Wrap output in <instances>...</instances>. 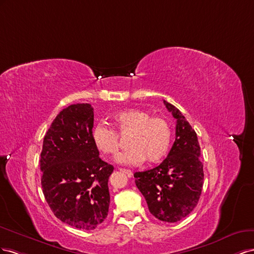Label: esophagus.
Segmentation results:
<instances>
[{
  "mask_svg": "<svg viewBox=\"0 0 254 254\" xmlns=\"http://www.w3.org/2000/svg\"><path fill=\"white\" fill-rule=\"evenodd\" d=\"M119 171H120V172H122V173H125V175H127V177H132V176H133V172H132L131 170H128V169L119 168Z\"/></svg>",
  "mask_w": 254,
  "mask_h": 254,
  "instance_id": "esophagus-1",
  "label": "esophagus"
}]
</instances>
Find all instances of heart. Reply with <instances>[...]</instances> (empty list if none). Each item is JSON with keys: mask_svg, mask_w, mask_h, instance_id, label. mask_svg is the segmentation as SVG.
<instances>
[{"mask_svg": "<svg viewBox=\"0 0 254 254\" xmlns=\"http://www.w3.org/2000/svg\"><path fill=\"white\" fill-rule=\"evenodd\" d=\"M113 120L119 134L128 135L129 149L121 153L117 162L121 165L134 166L141 164L147 158L149 163H157L168 153L172 128L167 119L132 108L116 114ZM92 141L95 146L108 156H116L120 149L119 135L114 128L105 125H98L92 129Z\"/></svg>", "mask_w": 254, "mask_h": 254, "instance_id": "1", "label": "heart"}]
</instances>
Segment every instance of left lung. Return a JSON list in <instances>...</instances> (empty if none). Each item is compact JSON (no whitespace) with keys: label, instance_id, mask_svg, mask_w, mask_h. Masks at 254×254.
<instances>
[{"label":"left lung","instance_id":"1","mask_svg":"<svg viewBox=\"0 0 254 254\" xmlns=\"http://www.w3.org/2000/svg\"><path fill=\"white\" fill-rule=\"evenodd\" d=\"M177 119L176 140L168 156L157 167L135 172V183L147 201L150 213L165 222H177L197 206L203 186L197 134L176 106L164 101Z\"/></svg>","mask_w":254,"mask_h":254}]
</instances>
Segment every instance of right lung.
<instances>
[{
	"label": "right lung",
	"instance_id": "1",
	"mask_svg": "<svg viewBox=\"0 0 254 254\" xmlns=\"http://www.w3.org/2000/svg\"><path fill=\"white\" fill-rule=\"evenodd\" d=\"M93 108L72 104L56 116L40 154L42 192L54 215L82 230H93L108 214L112 165L92 141Z\"/></svg>",
	"mask_w": 254,
	"mask_h": 254
}]
</instances>
